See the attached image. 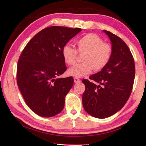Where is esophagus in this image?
<instances>
[{
	"label": "esophagus",
	"instance_id": "1",
	"mask_svg": "<svg viewBox=\"0 0 146 146\" xmlns=\"http://www.w3.org/2000/svg\"><path fill=\"white\" fill-rule=\"evenodd\" d=\"M80 82H81V80H80L79 78H76V77H75V78H74V82H75V83H80Z\"/></svg>",
	"mask_w": 146,
	"mask_h": 146
}]
</instances>
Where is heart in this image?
<instances>
[{"label": "heart", "mask_w": 146, "mask_h": 146, "mask_svg": "<svg viewBox=\"0 0 146 146\" xmlns=\"http://www.w3.org/2000/svg\"><path fill=\"white\" fill-rule=\"evenodd\" d=\"M76 49L69 45H65L62 49L63 60L67 64H73L76 61L78 52L84 54L81 64H76L68 70L69 75L81 78L90 73L92 70L103 69L109 63L111 56V46L104 42L95 34H86L76 40Z\"/></svg>", "instance_id": "1"}]
</instances>
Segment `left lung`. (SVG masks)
<instances>
[{"instance_id": "8db88e82", "label": "left lung", "mask_w": 146, "mask_h": 146, "mask_svg": "<svg viewBox=\"0 0 146 146\" xmlns=\"http://www.w3.org/2000/svg\"><path fill=\"white\" fill-rule=\"evenodd\" d=\"M104 31L111 43L109 63L89 80L83 79L85 90L82 96L85 110L92 116L105 119L117 113L124 106L132 90L135 64L129 47L123 40L111 32Z\"/></svg>"}]
</instances>
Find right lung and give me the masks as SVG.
<instances>
[{"label": "right lung", "mask_w": 146, "mask_h": 146, "mask_svg": "<svg viewBox=\"0 0 146 146\" xmlns=\"http://www.w3.org/2000/svg\"><path fill=\"white\" fill-rule=\"evenodd\" d=\"M80 28L51 26L41 30L26 44L19 58L17 83L26 104L38 115L60 113L73 85L72 76L56 78L66 70L62 49Z\"/></svg>", "instance_id": "add662e5"}]
</instances>
